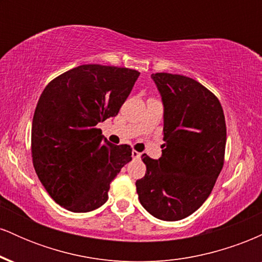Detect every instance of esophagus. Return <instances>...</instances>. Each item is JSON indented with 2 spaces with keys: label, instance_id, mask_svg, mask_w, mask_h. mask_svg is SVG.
<instances>
[{
  "label": "esophagus",
  "instance_id": "34e87169",
  "mask_svg": "<svg viewBox=\"0 0 262 262\" xmlns=\"http://www.w3.org/2000/svg\"><path fill=\"white\" fill-rule=\"evenodd\" d=\"M132 156H133V159H135V160H138V159H140L141 154L139 151H135V150H133V151H132Z\"/></svg>",
  "mask_w": 262,
  "mask_h": 262
}]
</instances>
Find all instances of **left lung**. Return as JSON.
Returning <instances> with one entry per match:
<instances>
[{
    "label": "left lung",
    "mask_w": 262,
    "mask_h": 262,
    "mask_svg": "<svg viewBox=\"0 0 262 262\" xmlns=\"http://www.w3.org/2000/svg\"><path fill=\"white\" fill-rule=\"evenodd\" d=\"M164 106L162 154H144L143 179L135 182L141 206L155 218L181 221L208 198L224 162L227 128L218 98L196 80L152 74Z\"/></svg>",
    "instance_id": "8db88e82"
}]
</instances>
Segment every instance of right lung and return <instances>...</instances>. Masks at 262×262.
Here are the masks:
<instances>
[{
    "label": "right lung",
    "mask_w": 262,
    "mask_h": 262,
    "mask_svg": "<svg viewBox=\"0 0 262 262\" xmlns=\"http://www.w3.org/2000/svg\"><path fill=\"white\" fill-rule=\"evenodd\" d=\"M140 73L81 65L54 79L39 98L32 123L35 172L49 196L75 213L97 209L110 183L132 160L129 145H114L98 123L116 117Z\"/></svg>",
    "instance_id": "1"
}]
</instances>
